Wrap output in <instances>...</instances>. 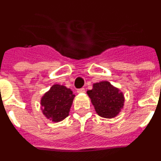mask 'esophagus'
<instances>
[{
    "instance_id": "obj_1",
    "label": "esophagus",
    "mask_w": 161,
    "mask_h": 161,
    "mask_svg": "<svg viewBox=\"0 0 161 161\" xmlns=\"http://www.w3.org/2000/svg\"><path fill=\"white\" fill-rule=\"evenodd\" d=\"M85 88H80V89H77V93H85Z\"/></svg>"
}]
</instances>
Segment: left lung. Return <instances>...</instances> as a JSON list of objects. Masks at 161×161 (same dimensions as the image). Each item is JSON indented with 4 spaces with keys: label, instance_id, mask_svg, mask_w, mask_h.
Returning a JSON list of instances; mask_svg holds the SVG:
<instances>
[{
    "label": "left lung",
    "instance_id": "1",
    "mask_svg": "<svg viewBox=\"0 0 161 161\" xmlns=\"http://www.w3.org/2000/svg\"><path fill=\"white\" fill-rule=\"evenodd\" d=\"M87 93L95 110L101 117H115L123 106V94L108 81L93 84V89L88 90Z\"/></svg>",
    "mask_w": 161,
    "mask_h": 161
}]
</instances>
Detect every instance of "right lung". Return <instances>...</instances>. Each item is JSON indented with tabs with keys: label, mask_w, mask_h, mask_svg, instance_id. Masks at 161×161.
<instances>
[{
	"label": "right lung",
	"mask_w": 161,
	"mask_h": 161,
	"mask_svg": "<svg viewBox=\"0 0 161 161\" xmlns=\"http://www.w3.org/2000/svg\"><path fill=\"white\" fill-rule=\"evenodd\" d=\"M75 95L64 85H54L41 100L42 113L50 120L59 122L68 117Z\"/></svg>",
	"instance_id": "right-lung-1"
}]
</instances>
